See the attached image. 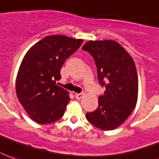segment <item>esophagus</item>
Here are the masks:
<instances>
[{
    "label": "esophagus",
    "mask_w": 159,
    "mask_h": 159,
    "mask_svg": "<svg viewBox=\"0 0 159 159\" xmlns=\"http://www.w3.org/2000/svg\"><path fill=\"white\" fill-rule=\"evenodd\" d=\"M75 98H76V99H78V100H80L81 98H84V93H76L75 95Z\"/></svg>",
    "instance_id": "esophagus-1"
}]
</instances>
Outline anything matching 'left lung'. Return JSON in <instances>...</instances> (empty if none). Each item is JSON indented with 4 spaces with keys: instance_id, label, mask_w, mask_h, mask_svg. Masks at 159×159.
Returning a JSON list of instances; mask_svg holds the SVG:
<instances>
[{
    "instance_id": "8db88e82",
    "label": "left lung",
    "mask_w": 159,
    "mask_h": 159,
    "mask_svg": "<svg viewBox=\"0 0 159 159\" xmlns=\"http://www.w3.org/2000/svg\"><path fill=\"white\" fill-rule=\"evenodd\" d=\"M83 50L93 57L99 84L105 87L98 98V108L86 114L87 120L97 128L111 130L125 122L138 101L139 80L132 57L113 40L89 41Z\"/></svg>"
}]
</instances>
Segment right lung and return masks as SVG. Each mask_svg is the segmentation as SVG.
Returning a JSON list of instances; mask_svg holds the SVG:
<instances>
[{
    "mask_svg": "<svg viewBox=\"0 0 159 159\" xmlns=\"http://www.w3.org/2000/svg\"><path fill=\"white\" fill-rule=\"evenodd\" d=\"M82 39L55 34L46 36L29 49L16 77V94L30 118L40 125L63 116L69 92L58 86L64 61L80 48Z\"/></svg>",
    "mask_w": 159,
    "mask_h": 159,
    "instance_id": "right-lung-1",
    "label": "right lung"
}]
</instances>
